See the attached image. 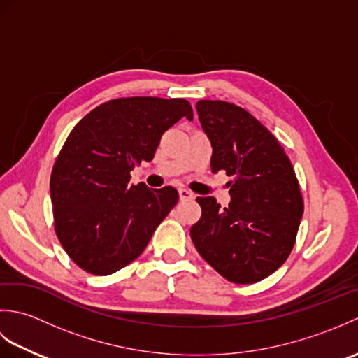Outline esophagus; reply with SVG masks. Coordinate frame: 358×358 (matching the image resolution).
Masks as SVG:
<instances>
[{"mask_svg":"<svg viewBox=\"0 0 358 358\" xmlns=\"http://www.w3.org/2000/svg\"><path fill=\"white\" fill-rule=\"evenodd\" d=\"M178 195H180L181 201H187V200L195 199V195L191 191H187V189H178Z\"/></svg>","mask_w":358,"mask_h":358,"instance_id":"obj_1","label":"esophagus"}]
</instances>
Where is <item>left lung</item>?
I'll return each mask as SVG.
<instances>
[{"label":"left lung","instance_id":"8db88e82","mask_svg":"<svg viewBox=\"0 0 358 358\" xmlns=\"http://www.w3.org/2000/svg\"><path fill=\"white\" fill-rule=\"evenodd\" d=\"M196 112L212 146L210 169L226 171L231 203L199 196L191 227L199 254L232 283H255L275 272L294 248L303 199L292 164L275 136L232 103L200 100Z\"/></svg>","mask_w":358,"mask_h":358}]
</instances>
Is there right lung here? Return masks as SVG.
I'll return each mask as SVG.
<instances>
[{
    "label": "right lung",
    "instance_id": "right-lung-1",
    "mask_svg": "<svg viewBox=\"0 0 358 358\" xmlns=\"http://www.w3.org/2000/svg\"><path fill=\"white\" fill-rule=\"evenodd\" d=\"M183 117L194 120L183 98H118L89 112L67 136L52 171L50 199L57 237L81 269L109 275L132 263L177 204L172 186L149 189L129 180Z\"/></svg>",
    "mask_w": 358,
    "mask_h": 358
}]
</instances>
